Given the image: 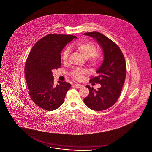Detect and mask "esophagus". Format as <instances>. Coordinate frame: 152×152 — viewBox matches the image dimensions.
<instances>
[{"label":"esophagus","instance_id":"esophagus-1","mask_svg":"<svg viewBox=\"0 0 152 152\" xmlns=\"http://www.w3.org/2000/svg\"><path fill=\"white\" fill-rule=\"evenodd\" d=\"M74 86L76 87V88H81L83 86V85L82 84H75Z\"/></svg>","mask_w":152,"mask_h":152}]
</instances>
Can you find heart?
Instances as JSON below:
<instances>
[{"label":"heart","mask_w":152,"mask_h":152,"mask_svg":"<svg viewBox=\"0 0 152 152\" xmlns=\"http://www.w3.org/2000/svg\"><path fill=\"white\" fill-rule=\"evenodd\" d=\"M72 47L77 50L86 59L88 64L91 66L95 67L97 66L102 60V55L97 51V48L93 43L91 42L74 43ZM70 53V50L66 48L61 53V60L66 63L68 59ZM87 74V71L81 68H74L69 72L70 76L76 80H82L84 76Z\"/></svg>","instance_id":"obj_1"}]
</instances>
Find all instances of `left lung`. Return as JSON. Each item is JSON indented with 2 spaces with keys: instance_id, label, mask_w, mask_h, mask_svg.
I'll return each mask as SVG.
<instances>
[{
  "instance_id": "obj_1",
  "label": "left lung",
  "mask_w": 152,
  "mask_h": 152,
  "mask_svg": "<svg viewBox=\"0 0 152 152\" xmlns=\"http://www.w3.org/2000/svg\"><path fill=\"white\" fill-rule=\"evenodd\" d=\"M84 34L96 38L103 49L104 60L97 71L98 76L89 81L91 83L100 84L101 87L96 91L86 85L89 94L84 102L91 109L102 111L114 105L121 93L126 76V61L119 46L107 37L98 31Z\"/></svg>"
}]
</instances>
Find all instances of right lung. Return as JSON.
Wrapping results in <instances>:
<instances>
[{"mask_svg": "<svg viewBox=\"0 0 152 152\" xmlns=\"http://www.w3.org/2000/svg\"><path fill=\"white\" fill-rule=\"evenodd\" d=\"M74 38L72 35L50 34L37 41L28 55L25 75L29 94L32 101L42 109L53 111L64 102L71 85L58 81L54 85L52 71L61 66L62 49Z\"/></svg>", "mask_w": 152, "mask_h": 152, "instance_id": "add662e5", "label": "right lung"}]
</instances>
